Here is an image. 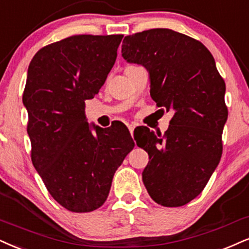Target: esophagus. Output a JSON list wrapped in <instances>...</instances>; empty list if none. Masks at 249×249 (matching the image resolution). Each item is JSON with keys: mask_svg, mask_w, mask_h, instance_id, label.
I'll use <instances>...</instances> for the list:
<instances>
[{"mask_svg": "<svg viewBox=\"0 0 249 249\" xmlns=\"http://www.w3.org/2000/svg\"><path fill=\"white\" fill-rule=\"evenodd\" d=\"M128 129H129L130 134H131V136H133V134H134V129H135V125H134V124H128Z\"/></svg>", "mask_w": 249, "mask_h": 249, "instance_id": "1", "label": "esophagus"}]
</instances>
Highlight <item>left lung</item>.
Masks as SVG:
<instances>
[{
  "mask_svg": "<svg viewBox=\"0 0 249 249\" xmlns=\"http://www.w3.org/2000/svg\"><path fill=\"white\" fill-rule=\"evenodd\" d=\"M121 53L148 70L157 106L174 112L164 135L144 127L136 137L150 158L144 186L156 203L185 205L201 194L222 157L225 82L202 42L170 29L124 36Z\"/></svg>",
  "mask_w": 249,
  "mask_h": 249,
  "instance_id": "left-lung-1",
  "label": "left lung"
}]
</instances>
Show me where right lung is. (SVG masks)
Instances as JSON below:
<instances>
[{"label": "right lung", "mask_w": 249, "mask_h": 249, "mask_svg": "<svg viewBox=\"0 0 249 249\" xmlns=\"http://www.w3.org/2000/svg\"><path fill=\"white\" fill-rule=\"evenodd\" d=\"M122 38L69 36L41 48L27 69L23 104L33 166L55 201L72 213L104 204L115 171L135 146L122 122L104 129L85 115V100L105 83Z\"/></svg>", "instance_id": "obj_1"}]
</instances>
